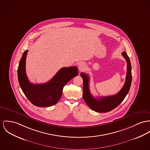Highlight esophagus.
I'll use <instances>...</instances> for the list:
<instances>
[{"label": "esophagus", "instance_id": "1", "mask_svg": "<svg viewBox=\"0 0 150 150\" xmlns=\"http://www.w3.org/2000/svg\"><path fill=\"white\" fill-rule=\"evenodd\" d=\"M86 67H87L86 65L83 63H81L78 65V69H79V70H80L81 71H84V69H86Z\"/></svg>", "mask_w": 150, "mask_h": 150}]
</instances>
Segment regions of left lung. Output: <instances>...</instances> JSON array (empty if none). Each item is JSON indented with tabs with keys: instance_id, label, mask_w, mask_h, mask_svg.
I'll list each match as a JSON object with an SVG mask.
<instances>
[{
	"instance_id": "obj_1",
	"label": "left lung",
	"mask_w": 150,
	"mask_h": 150,
	"mask_svg": "<svg viewBox=\"0 0 150 150\" xmlns=\"http://www.w3.org/2000/svg\"><path fill=\"white\" fill-rule=\"evenodd\" d=\"M122 55L127 62L126 78L121 90L114 95L100 97L99 98L93 97L89 89V76L84 73H81V77L83 81V98L92 110L99 112H107L112 110L123 102L129 91L132 81L131 64L126 52L124 51Z\"/></svg>"
}]
</instances>
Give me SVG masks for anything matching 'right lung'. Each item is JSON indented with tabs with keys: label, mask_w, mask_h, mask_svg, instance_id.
<instances>
[{
	"label": "right lung",
	"mask_w": 150,
	"mask_h": 150,
	"mask_svg": "<svg viewBox=\"0 0 150 150\" xmlns=\"http://www.w3.org/2000/svg\"><path fill=\"white\" fill-rule=\"evenodd\" d=\"M23 52L18 69V81L25 96L31 103L38 107H50L57 103L63 93L64 86L78 74L75 66L63 67L56 75L44 84L30 83L25 72V60L28 52Z\"/></svg>",
	"instance_id": "obj_1"
}]
</instances>
